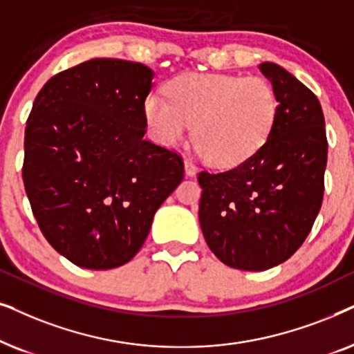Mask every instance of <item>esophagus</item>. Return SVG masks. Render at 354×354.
Listing matches in <instances>:
<instances>
[{
	"mask_svg": "<svg viewBox=\"0 0 354 354\" xmlns=\"http://www.w3.org/2000/svg\"><path fill=\"white\" fill-rule=\"evenodd\" d=\"M185 171L187 176H194V174L197 173V167L191 162V160H185Z\"/></svg>",
	"mask_w": 354,
	"mask_h": 354,
	"instance_id": "1",
	"label": "esophagus"
}]
</instances>
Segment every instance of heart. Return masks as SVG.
I'll return each mask as SVG.
<instances>
[{
	"label": "heart",
	"instance_id": "b5f03b06",
	"mask_svg": "<svg viewBox=\"0 0 354 354\" xmlns=\"http://www.w3.org/2000/svg\"><path fill=\"white\" fill-rule=\"evenodd\" d=\"M167 98L149 95L144 116L153 138L174 145L192 124L197 152L214 167L233 168L267 144L280 103L275 88L262 77L186 73L171 79Z\"/></svg>",
	"mask_w": 354,
	"mask_h": 354
}]
</instances>
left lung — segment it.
I'll return each instance as SVG.
<instances>
[{"mask_svg": "<svg viewBox=\"0 0 354 354\" xmlns=\"http://www.w3.org/2000/svg\"><path fill=\"white\" fill-rule=\"evenodd\" d=\"M279 97L267 144L238 167L201 171L199 221L226 266L261 272L285 262L313 228L324 197L327 136L317 97L275 63L259 64Z\"/></svg>", "mask_w": 354, "mask_h": 354, "instance_id": "1", "label": "left lung"}]
</instances>
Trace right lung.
I'll return each instance as SVG.
<instances>
[{
	"label": "right lung",
	"mask_w": 354,
	"mask_h": 354,
	"mask_svg": "<svg viewBox=\"0 0 354 354\" xmlns=\"http://www.w3.org/2000/svg\"><path fill=\"white\" fill-rule=\"evenodd\" d=\"M152 81L140 63L88 59L53 75L32 106L24 186L46 241L77 267L129 262L185 176L180 155L144 139Z\"/></svg>",
	"instance_id": "add662e5"
}]
</instances>
